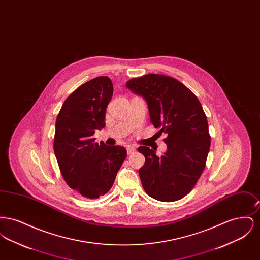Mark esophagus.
I'll return each instance as SVG.
<instances>
[{
    "label": "esophagus",
    "instance_id": "esophagus-1",
    "mask_svg": "<svg viewBox=\"0 0 260 260\" xmlns=\"http://www.w3.org/2000/svg\"><path fill=\"white\" fill-rule=\"evenodd\" d=\"M125 148H126V152H127L128 155L133 154V153L136 151V147H135V146H132V145H127V146H125Z\"/></svg>",
    "mask_w": 260,
    "mask_h": 260
}]
</instances>
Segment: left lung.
Instances as JSON below:
<instances>
[{
    "label": "left lung",
    "mask_w": 260,
    "mask_h": 260,
    "mask_svg": "<svg viewBox=\"0 0 260 260\" xmlns=\"http://www.w3.org/2000/svg\"><path fill=\"white\" fill-rule=\"evenodd\" d=\"M126 87L148 104L150 121L165 134L167 151L161 157L147 146L137 150L145 157L139 169L150 197L161 202L183 198L196 185L210 151L206 114L197 96L176 79L147 74L126 82Z\"/></svg>",
    "instance_id": "left-lung-1"
}]
</instances>
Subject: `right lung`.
<instances>
[{
    "label": "right lung",
    "instance_id": "obj_1",
    "mask_svg": "<svg viewBox=\"0 0 260 260\" xmlns=\"http://www.w3.org/2000/svg\"><path fill=\"white\" fill-rule=\"evenodd\" d=\"M113 95L107 76L94 78L65 99L55 122L53 150L67 185L83 197L98 199L111 189L126 157L123 146L99 144L92 136L105 126Z\"/></svg>",
    "mask_w": 260,
    "mask_h": 260
}]
</instances>
